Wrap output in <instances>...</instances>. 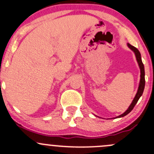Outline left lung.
<instances>
[{
	"label": "left lung",
	"instance_id": "8db88e82",
	"mask_svg": "<svg viewBox=\"0 0 154 154\" xmlns=\"http://www.w3.org/2000/svg\"><path fill=\"white\" fill-rule=\"evenodd\" d=\"M128 45V47L129 48L131 51H133L134 52L135 56H136V59L137 62H138L139 64V67H140V84H139V87H138V90H137V92L135 95L133 101L132 103H131V105L129 106V107L128 108V109L125 111L123 114L122 115H119L118 117H123L124 116H125L126 115H128L129 112H131V110L133 109L134 106L136 105V103L138 101V100L140 99V97L142 96L143 93V91H144V88H145V68H144V64L142 62V59H141V54H140V51H138V49L136 48L135 47H134L133 45H130L129 43L127 44Z\"/></svg>",
	"mask_w": 154,
	"mask_h": 154
}]
</instances>
